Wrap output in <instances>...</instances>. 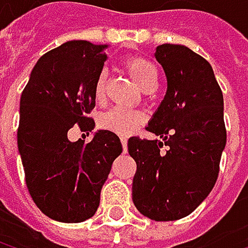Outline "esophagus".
Masks as SVG:
<instances>
[{
	"label": "esophagus",
	"mask_w": 248,
	"mask_h": 248,
	"mask_svg": "<svg viewBox=\"0 0 248 248\" xmlns=\"http://www.w3.org/2000/svg\"><path fill=\"white\" fill-rule=\"evenodd\" d=\"M121 142H122L124 152H126V151H127V139H126V138H121Z\"/></svg>",
	"instance_id": "obj_1"
}]
</instances>
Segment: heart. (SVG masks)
<instances>
[{"mask_svg":"<svg viewBox=\"0 0 248 248\" xmlns=\"http://www.w3.org/2000/svg\"><path fill=\"white\" fill-rule=\"evenodd\" d=\"M124 70L135 80V83L145 92L154 90L158 83V70L146 59L139 56H132L124 60ZM106 89V72H100L96 76L93 94L97 102H102L105 97ZM142 115L136 110H127L122 108H113L100 115L99 124L103 129L112 130L118 135H129L138 124L142 122Z\"/></svg>","mask_w":248,"mask_h":248,"instance_id":"obj_1","label":"heart"}]
</instances>
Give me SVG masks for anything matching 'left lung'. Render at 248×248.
Returning a JSON list of instances; mask_svg holds the SVG:
<instances>
[{"label": "left lung", "instance_id": "1", "mask_svg": "<svg viewBox=\"0 0 248 248\" xmlns=\"http://www.w3.org/2000/svg\"><path fill=\"white\" fill-rule=\"evenodd\" d=\"M155 59L167 93L146 130L161 140H127L136 162L132 200L145 217L173 221L189 216L218 178L227 140L223 92L210 63L185 46H158Z\"/></svg>", "mask_w": 248, "mask_h": 248}]
</instances>
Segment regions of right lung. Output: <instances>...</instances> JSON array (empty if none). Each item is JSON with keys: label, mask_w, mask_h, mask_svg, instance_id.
I'll return each mask as SVG.
<instances>
[{"label": "right lung", "mask_w": 248, "mask_h": 248, "mask_svg": "<svg viewBox=\"0 0 248 248\" xmlns=\"http://www.w3.org/2000/svg\"><path fill=\"white\" fill-rule=\"evenodd\" d=\"M108 46L73 40L40 57L20 100L18 151L25 184L48 218L81 223L94 216L113 161L122 154L116 133L97 130L89 143L70 142L72 127L92 132L93 86Z\"/></svg>", "instance_id": "1"}]
</instances>
